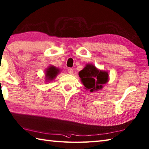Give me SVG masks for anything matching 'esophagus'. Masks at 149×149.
<instances>
[{
  "instance_id": "esophagus-1",
  "label": "esophagus",
  "mask_w": 149,
  "mask_h": 149,
  "mask_svg": "<svg viewBox=\"0 0 149 149\" xmlns=\"http://www.w3.org/2000/svg\"><path fill=\"white\" fill-rule=\"evenodd\" d=\"M68 73L70 74H73V72H74V70H73V69H72V68H69L68 70Z\"/></svg>"
}]
</instances>
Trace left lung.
Returning a JSON list of instances; mask_svg holds the SVG:
<instances>
[{
  "instance_id": "8db88e82",
  "label": "left lung",
  "mask_w": 149,
  "mask_h": 149,
  "mask_svg": "<svg viewBox=\"0 0 149 149\" xmlns=\"http://www.w3.org/2000/svg\"><path fill=\"white\" fill-rule=\"evenodd\" d=\"M79 76L84 88L90 92L101 90L103 84L109 80L108 72L97 68L93 64H86L82 70L79 72Z\"/></svg>"
}]
</instances>
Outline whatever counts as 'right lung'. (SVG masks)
Masks as SVG:
<instances>
[{"instance_id": "right-lung-1", "label": "right lung", "mask_w": 149, "mask_h": 149, "mask_svg": "<svg viewBox=\"0 0 149 149\" xmlns=\"http://www.w3.org/2000/svg\"><path fill=\"white\" fill-rule=\"evenodd\" d=\"M60 70L54 66H49L46 70L45 72V79L47 82L53 81L56 77L57 75L59 74Z\"/></svg>"}]
</instances>
